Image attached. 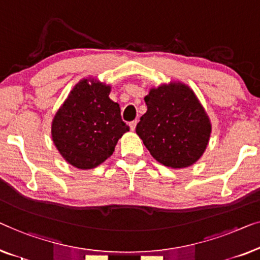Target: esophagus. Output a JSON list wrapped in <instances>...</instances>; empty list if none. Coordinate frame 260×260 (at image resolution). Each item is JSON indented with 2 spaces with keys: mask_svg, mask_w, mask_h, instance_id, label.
<instances>
[{
  "mask_svg": "<svg viewBox=\"0 0 260 260\" xmlns=\"http://www.w3.org/2000/svg\"><path fill=\"white\" fill-rule=\"evenodd\" d=\"M137 123H138L137 120H134V121H131V122H129V128H131V131H134V129H135V127H137Z\"/></svg>",
  "mask_w": 260,
  "mask_h": 260,
  "instance_id": "34e87169",
  "label": "esophagus"
}]
</instances>
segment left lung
Wrapping results in <instances>:
<instances>
[{"mask_svg":"<svg viewBox=\"0 0 260 260\" xmlns=\"http://www.w3.org/2000/svg\"><path fill=\"white\" fill-rule=\"evenodd\" d=\"M147 112L137 134L153 158L172 168H184L203 155L211 123L198 99L184 83L160 86L145 96Z\"/></svg>","mask_w":260,"mask_h":260,"instance_id":"1","label":"left lung"}]
</instances>
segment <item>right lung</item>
Returning <instances> with one entry per match:
<instances>
[{"label":"right lung","mask_w":260,"mask_h":260,"mask_svg":"<svg viewBox=\"0 0 260 260\" xmlns=\"http://www.w3.org/2000/svg\"><path fill=\"white\" fill-rule=\"evenodd\" d=\"M111 87L82 80L58 109L52 138L66 161L81 170L100 165L114 152L116 142L129 127L120 107L109 99Z\"/></svg>","instance_id":"1"}]
</instances>
